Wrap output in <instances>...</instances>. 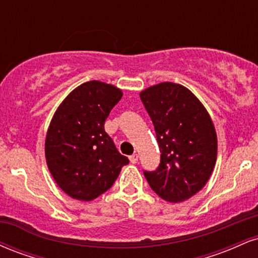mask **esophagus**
Instances as JSON below:
<instances>
[{
    "label": "esophagus",
    "mask_w": 258,
    "mask_h": 258,
    "mask_svg": "<svg viewBox=\"0 0 258 258\" xmlns=\"http://www.w3.org/2000/svg\"><path fill=\"white\" fill-rule=\"evenodd\" d=\"M130 161H131L132 164H137V162H138V154H132V155L130 156Z\"/></svg>",
    "instance_id": "obj_1"
}]
</instances>
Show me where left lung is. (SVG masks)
Wrapping results in <instances>:
<instances>
[{
    "mask_svg": "<svg viewBox=\"0 0 258 258\" xmlns=\"http://www.w3.org/2000/svg\"><path fill=\"white\" fill-rule=\"evenodd\" d=\"M153 121L160 164L143 171L150 188L170 203L189 199L206 184L217 158V137L209 112L184 86L162 82L141 92Z\"/></svg>",
    "mask_w": 258,
    "mask_h": 258,
    "instance_id": "left-lung-1",
    "label": "left lung"
}]
</instances>
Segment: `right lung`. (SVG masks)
I'll use <instances>...</instances> for the list:
<instances>
[{
    "label": "right lung",
    "instance_id": "obj_1",
    "mask_svg": "<svg viewBox=\"0 0 258 258\" xmlns=\"http://www.w3.org/2000/svg\"><path fill=\"white\" fill-rule=\"evenodd\" d=\"M122 92L100 81L75 88L55 111L46 137V160L57 184L69 197L91 201L105 193L130 162L104 123Z\"/></svg>",
    "mask_w": 258,
    "mask_h": 258
}]
</instances>
